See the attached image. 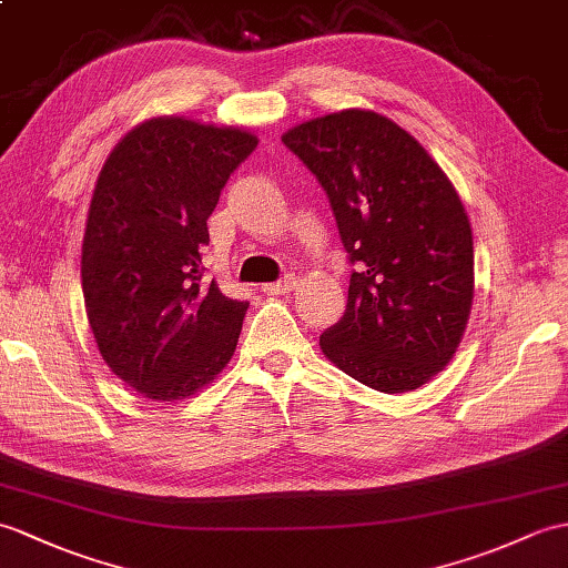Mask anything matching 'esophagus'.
<instances>
[{
  "mask_svg": "<svg viewBox=\"0 0 568 568\" xmlns=\"http://www.w3.org/2000/svg\"><path fill=\"white\" fill-rule=\"evenodd\" d=\"M297 285V278L295 275H285L283 281H275V283H266V285H261V290L266 295H285V293H290V290H293Z\"/></svg>",
  "mask_w": 568,
  "mask_h": 568,
  "instance_id": "esophagus-1",
  "label": "esophagus"
}]
</instances>
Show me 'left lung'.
I'll return each instance as SVG.
<instances>
[{
  "instance_id": "1",
  "label": "left lung",
  "mask_w": 568,
  "mask_h": 568,
  "mask_svg": "<svg viewBox=\"0 0 568 568\" xmlns=\"http://www.w3.org/2000/svg\"><path fill=\"white\" fill-rule=\"evenodd\" d=\"M324 189L353 263L348 305L324 355L377 392L418 389L450 363L474 297L463 201L428 152L389 118L341 111L283 135Z\"/></svg>"
}]
</instances>
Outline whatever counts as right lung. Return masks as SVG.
<instances>
[{
    "label": "right lung",
    "instance_id": "1",
    "mask_svg": "<svg viewBox=\"0 0 568 568\" xmlns=\"http://www.w3.org/2000/svg\"><path fill=\"white\" fill-rule=\"evenodd\" d=\"M256 135L152 118L115 144L91 197L82 290L105 365L142 397L207 385L240 341L248 302L203 283L207 217Z\"/></svg>",
    "mask_w": 568,
    "mask_h": 568
}]
</instances>
